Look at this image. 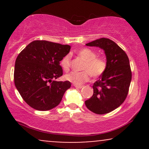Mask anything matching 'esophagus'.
I'll use <instances>...</instances> for the list:
<instances>
[{
  "label": "esophagus",
  "mask_w": 149,
  "mask_h": 149,
  "mask_svg": "<svg viewBox=\"0 0 149 149\" xmlns=\"http://www.w3.org/2000/svg\"><path fill=\"white\" fill-rule=\"evenodd\" d=\"M74 87L76 88H78V89H81L83 88V85H74Z\"/></svg>",
  "instance_id": "esophagus-1"
}]
</instances>
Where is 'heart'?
<instances>
[{
	"label": "heart",
	"mask_w": 149,
	"mask_h": 149,
	"mask_svg": "<svg viewBox=\"0 0 149 149\" xmlns=\"http://www.w3.org/2000/svg\"><path fill=\"white\" fill-rule=\"evenodd\" d=\"M77 55L84 61L81 72H71L65 76V79L75 85H81L88 81L90 75L93 78H99L105 73L107 63L102 56H97L93 49L84 47L78 49ZM71 57L70 54L64 56L61 60V66L64 71H68L71 66Z\"/></svg>",
	"instance_id": "heart-1"
}]
</instances>
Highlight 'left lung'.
<instances>
[{"mask_svg":"<svg viewBox=\"0 0 149 149\" xmlns=\"http://www.w3.org/2000/svg\"><path fill=\"white\" fill-rule=\"evenodd\" d=\"M86 45L104 49L107 68L92 85L93 95L85 101V105L95 113H108L120 107L127 96L132 79L129 59L123 49L109 38L97 39Z\"/></svg>","mask_w":149,"mask_h":149,"instance_id":"left-lung-1","label":"left lung"}]
</instances>
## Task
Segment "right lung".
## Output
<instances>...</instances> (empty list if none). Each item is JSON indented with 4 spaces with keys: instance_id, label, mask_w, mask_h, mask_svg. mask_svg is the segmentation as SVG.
I'll return each instance as SVG.
<instances>
[{
    "instance_id": "1",
    "label": "right lung",
    "mask_w": 149,
    "mask_h": 149,
    "mask_svg": "<svg viewBox=\"0 0 149 149\" xmlns=\"http://www.w3.org/2000/svg\"><path fill=\"white\" fill-rule=\"evenodd\" d=\"M71 46L47 40H34L15 61L14 81L25 102L38 111H48L59 105L69 81H55L63 75L59 62Z\"/></svg>"
}]
</instances>
